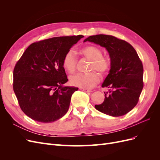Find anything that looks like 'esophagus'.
Returning <instances> with one entry per match:
<instances>
[{
  "mask_svg": "<svg viewBox=\"0 0 160 160\" xmlns=\"http://www.w3.org/2000/svg\"><path fill=\"white\" fill-rule=\"evenodd\" d=\"M81 90L83 91H85V92H91V91L90 89H85V88H80Z\"/></svg>",
  "mask_w": 160,
  "mask_h": 160,
  "instance_id": "esophagus-1",
  "label": "esophagus"
}]
</instances>
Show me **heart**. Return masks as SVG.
I'll return each mask as SVG.
<instances>
[{
	"label": "heart",
	"mask_w": 160,
	"mask_h": 160,
	"mask_svg": "<svg viewBox=\"0 0 160 160\" xmlns=\"http://www.w3.org/2000/svg\"><path fill=\"white\" fill-rule=\"evenodd\" d=\"M80 53L86 59L91 61L89 71H98L101 75L107 74L110 69L111 62L107 57H103L100 48L94 45H88L82 48ZM62 67L69 73L74 72L76 69L77 58L72 51H67L62 58ZM99 75L95 71L88 73H78L69 78L70 83L80 88L90 89L98 83Z\"/></svg>",
	"instance_id": "heart-1"
}]
</instances>
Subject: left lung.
<instances>
[{
	"mask_svg": "<svg viewBox=\"0 0 160 160\" xmlns=\"http://www.w3.org/2000/svg\"><path fill=\"white\" fill-rule=\"evenodd\" d=\"M105 47L109 54L111 67L102 88H108L105 99L95 108L113 117L124 115L137 105L143 89V68L136 51L129 43L111 35H97L84 42Z\"/></svg>",
	"mask_w": 160,
	"mask_h": 160,
	"instance_id": "8db88e82",
	"label": "left lung"
}]
</instances>
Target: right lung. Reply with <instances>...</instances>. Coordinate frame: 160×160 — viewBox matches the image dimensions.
Segmentation results:
<instances>
[{
    "mask_svg": "<svg viewBox=\"0 0 160 160\" xmlns=\"http://www.w3.org/2000/svg\"><path fill=\"white\" fill-rule=\"evenodd\" d=\"M83 35L57 37L32 43L14 67L13 89L22 111L42 123L55 122L67 113L75 87L68 81L62 61Z\"/></svg>",
    "mask_w": 160,
    "mask_h": 160,
    "instance_id": "right-lung-1",
    "label": "right lung"
}]
</instances>
